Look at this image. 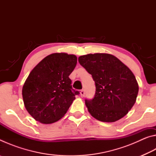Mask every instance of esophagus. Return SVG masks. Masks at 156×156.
I'll return each mask as SVG.
<instances>
[{
  "mask_svg": "<svg viewBox=\"0 0 156 156\" xmlns=\"http://www.w3.org/2000/svg\"><path fill=\"white\" fill-rule=\"evenodd\" d=\"M80 96L82 98L84 97V89H82V90H80Z\"/></svg>",
  "mask_w": 156,
  "mask_h": 156,
  "instance_id": "1",
  "label": "esophagus"
}]
</instances>
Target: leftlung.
I'll return each mask as SVG.
<instances>
[{"instance_id": "8db88e82", "label": "left lung", "mask_w": 156, "mask_h": 156, "mask_svg": "<svg viewBox=\"0 0 156 156\" xmlns=\"http://www.w3.org/2000/svg\"><path fill=\"white\" fill-rule=\"evenodd\" d=\"M78 61L93 77L96 94L85 100L89 113L96 120L113 122L127 114L136 101L138 84L130 69L112 54H89Z\"/></svg>"}]
</instances>
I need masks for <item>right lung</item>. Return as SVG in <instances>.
Listing matches in <instances>:
<instances>
[{
  "mask_svg": "<svg viewBox=\"0 0 156 156\" xmlns=\"http://www.w3.org/2000/svg\"><path fill=\"white\" fill-rule=\"evenodd\" d=\"M77 64V57L54 53L34 67L22 89L26 110L42 124L57 122L67 113L78 91L72 92L69 78Z\"/></svg>",
  "mask_w": 156,
  "mask_h": 156,
  "instance_id": "1",
  "label": "right lung"
}]
</instances>
